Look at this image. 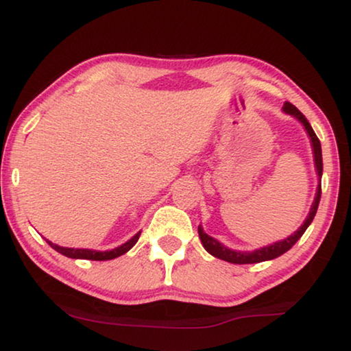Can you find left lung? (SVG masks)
Listing matches in <instances>:
<instances>
[{"mask_svg":"<svg viewBox=\"0 0 351 351\" xmlns=\"http://www.w3.org/2000/svg\"><path fill=\"white\" fill-rule=\"evenodd\" d=\"M282 110H285V113L291 114V117H294L295 119H299V121L304 124L306 134H308L310 137V142H311V148H313V160H315V167H316V174H318V189H316V196H315V201L313 204H311L310 208V213L306 215L305 222L300 225V228L291 234V237H287L285 239H281V241H276L273 244H268V246H263L261 249H256V251H233V249H230L227 246H223L222 243H219L217 239L209 237L208 233L204 232L203 227H198V233H199V239L201 243H203V246L206 251H208L210 256L220 258V261H225V262H230V263H258V262H265V261H273V258L282 256V254L289 251V249L294 246V244L299 241L302 234L305 233V230L308 228V225L313 222L315 215H316V210H318V204H319V198H321V176H323V155H321V143H319V138L316 137V134L313 129H311L308 119H306L304 114H302L299 110H297L294 105L291 102H285L282 105Z\"/></svg>","mask_w":351,"mask_h":351,"instance_id":"left-lung-1","label":"left lung"}]
</instances>
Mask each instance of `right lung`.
<instances>
[{
  "instance_id": "1",
  "label": "right lung",
  "mask_w": 351,
  "mask_h": 351,
  "mask_svg": "<svg viewBox=\"0 0 351 351\" xmlns=\"http://www.w3.org/2000/svg\"><path fill=\"white\" fill-rule=\"evenodd\" d=\"M138 237H141V232L134 234V237L126 241L121 246L112 249V251H94V249H75V247H64V246H57V244L49 243V246L52 249H56L57 252L64 254L65 257L70 258H84V261H112V258H117L123 254H126L129 249H131L134 244L137 243Z\"/></svg>"
}]
</instances>
